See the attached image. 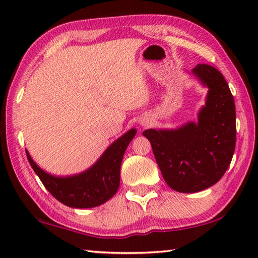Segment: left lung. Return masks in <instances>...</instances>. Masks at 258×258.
Returning <instances> with one entry per match:
<instances>
[{
	"label": "left lung",
	"mask_w": 258,
	"mask_h": 258,
	"mask_svg": "<svg viewBox=\"0 0 258 258\" xmlns=\"http://www.w3.org/2000/svg\"><path fill=\"white\" fill-rule=\"evenodd\" d=\"M192 74L208 87L198 121L174 130H146L165 182L183 194L203 191L221 180L235 148V104L216 68L197 64Z\"/></svg>",
	"instance_id": "left-lung-1"
}]
</instances>
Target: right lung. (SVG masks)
<instances>
[{
	"label": "right lung",
	"mask_w": 258,
	"mask_h": 258,
	"mask_svg": "<svg viewBox=\"0 0 258 258\" xmlns=\"http://www.w3.org/2000/svg\"><path fill=\"white\" fill-rule=\"evenodd\" d=\"M135 134V128L127 131L113 141L90 168L75 175H52L35 163L27 150L26 155L34 172L56 200L68 207L92 208L108 202L118 190L121 160Z\"/></svg>",
	"instance_id": "right-lung-1"
}]
</instances>
